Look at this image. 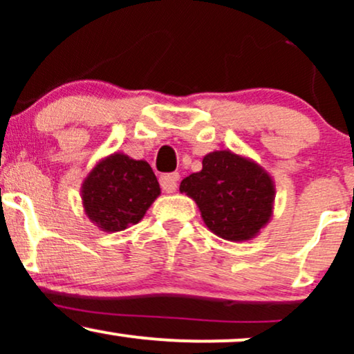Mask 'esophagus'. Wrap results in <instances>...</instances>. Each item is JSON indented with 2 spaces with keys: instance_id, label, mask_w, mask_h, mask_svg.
<instances>
[{
  "instance_id": "1",
  "label": "esophagus",
  "mask_w": 354,
  "mask_h": 354,
  "mask_svg": "<svg viewBox=\"0 0 354 354\" xmlns=\"http://www.w3.org/2000/svg\"><path fill=\"white\" fill-rule=\"evenodd\" d=\"M178 180H180V174L178 173H168V174H163V176L160 178V185L163 191L166 193H174L178 188Z\"/></svg>"
}]
</instances>
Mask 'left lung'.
Masks as SVG:
<instances>
[{
  "instance_id": "8db88e82",
  "label": "left lung",
  "mask_w": 354,
  "mask_h": 354,
  "mask_svg": "<svg viewBox=\"0 0 354 354\" xmlns=\"http://www.w3.org/2000/svg\"><path fill=\"white\" fill-rule=\"evenodd\" d=\"M180 191L196 203L206 228L228 241L256 238L273 218V176L230 149L206 154L201 171L186 176Z\"/></svg>"
}]
</instances>
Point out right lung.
Wrapping results in <instances>:
<instances>
[{
  "label": "right lung",
  "instance_id": "right-lung-1",
  "mask_svg": "<svg viewBox=\"0 0 354 354\" xmlns=\"http://www.w3.org/2000/svg\"><path fill=\"white\" fill-rule=\"evenodd\" d=\"M160 194L151 166L120 151L101 158L81 183L84 213L106 233L140 223Z\"/></svg>",
  "mask_w": 354,
  "mask_h": 354
}]
</instances>
